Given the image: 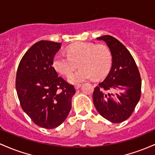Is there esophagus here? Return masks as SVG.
<instances>
[{"label": "esophagus", "mask_w": 155, "mask_h": 155, "mask_svg": "<svg viewBox=\"0 0 155 155\" xmlns=\"http://www.w3.org/2000/svg\"><path fill=\"white\" fill-rule=\"evenodd\" d=\"M81 84L75 85V86H74V88H75L76 90H78V89H79L80 88H81Z\"/></svg>", "instance_id": "esophagus-1"}]
</instances>
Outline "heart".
Segmentation results:
<instances>
[{
	"instance_id": "heart-1",
	"label": "heart",
	"mask_w": 155,
	"mask_h": 155,
	"mask_svg": "<svg viewBox=\"0 0 155 155\" xmlns=\"http://www.w3.org/2000/svg\"><path fill=\"white\" fill-rule=\"evenodd\" d=\"M67 55L58 53L54 56V68L64 75L68 76L79 64L80 68L68 78L72 84H78L94 76L100 78L107 74L111 66V54L105 45L78 41L69 47Z\"/></svg>"
}]
</instances>
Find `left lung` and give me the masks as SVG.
I'll use <instances>...</instances> for the list:
<instances>
[{"instance_id":"left-lung-1","label":"left lung","mask_w":155,"mask_h":155,"mask_svg":"<svg viewBox=\"0 0 155 155\" xmlns=\"http://www.w3.org/2000/svg\"><path fill=\"white\" fill-rule=\"evenodd\" d=\"M97 39L108 47L112 66L94 91V105L102 117L112 123H121L131 116L139 102L141 78L133 56L119 40L109 35Z\"/></svg>"}]
</instances>
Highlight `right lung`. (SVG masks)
Here are the masks:
<instances>
[{
	"instance_id": "right-lung-1",
	"label": "right lung",
	"mask_w": 155,
	"mask_h": 155,
	"mask_svg": "<svg viewBox=\"0 0 155 155\" xmlns=\"http://www.w3.org/2000/svg\"><path fill=\"white\" fill-rule=\"evenodd\" d=\"M61 43L38 41L23 55L17 71L16 90L22 110L38 126L53 129L67 119L72 108L74 86L53 65Z\"/></svg>"
}]
</instances>
